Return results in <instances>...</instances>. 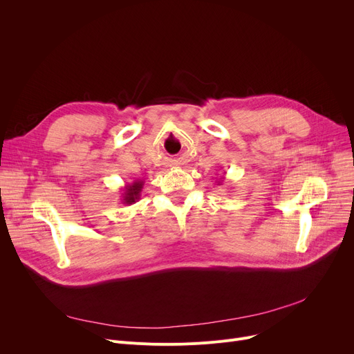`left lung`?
I'll use <instances>...</instances> for the list:
<instances>
[{
	"mask_svg": "<svg viewBox=\"0 0 354 354\" xmlns=\"http://www.w3.org/2000/svg\"><path fill=\"white\" fill-rule=\"evenodd\" d=\"M218 183H219V182H218Z\"/></svg>",
	"mask_w": 354,
	"mask_h": 354,
	"instance_id": "left-lung-1",
	"label": "left lung"
}]
</instances>
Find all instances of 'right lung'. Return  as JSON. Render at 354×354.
I'll return each instance as SVG.
<instances>
[{
  "mask_svg": "<svg viewBox=\"0 0 354 354\" xmlns=\"http://www.w3.org/2000/svg\"><path fill=\"white\" fill-rule=\"evenodd\" d=\"M145 185V180L142 179H136L135 182L132 183H126L123 187V192H122V203H124V205H132V203L138 202L140 199V192H142V188Z\"/></svg>",
  "mask_w": 354,
  "mask_h": 354,
  "instance_id": "1",
  "label": "right lung"
}]
</instances>
